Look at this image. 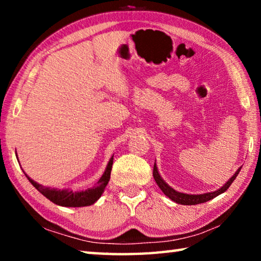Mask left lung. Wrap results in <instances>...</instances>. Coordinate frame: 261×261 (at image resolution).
Returning a JSON list of instances; mask_svg holds the SVG:
<instances>
[{"label": "left lung", "mask_w": 261, "mask_h": 261, "mask_svg": "<svg viewBox=\"0 0 261 261\" xmlns=\"http://www.w3.org/2000/svg\"><path fill=\"white\" fill-rule=\"evenodd\" d=\"M241 168L242 167L238 168L237 171L233 174L232 177L229 178L228 182L224 184L223 187H221L219 190H216V191L207 192L204 194H187V193L176 191V190H174L173 188H170L169 185H168L165 180L162 179L160 174H159L155 163H154V168H153V177H154V179H155V182L159 185V188L161 189V191L165 193L167 197H169L173 201L177 202V204H180V205H197V204H202V202L208 201L211 199H213V198H215L216 196H219V194L226 192L228 188L230 187L231 183L237 177V175L240 174Z\"/></svg>", "instance_id": "obj_1"}]
</instances>
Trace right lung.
<instances>
[{"label":"right lung","mask_w":261,"mask_h":261,"mask_svg":"<svg viewBox=\"0 0 261 261\" xmlns=\"http://www.w3.org/2000/svg\"><path fill=\"white\" fill-rule=\"evenodd\" d=\"M114 161V155L110 158V160L106 168L103 175L101 176L100 179L98 180L93 188L87 189L85 191H72L69 189H54V188H48L43 187V185L39 184L37 182L29 177L26 175V177L31 182V184L38 190L39 192L42 193L47 199H49L51 202H54L56 205L64 206V207H84V206H90L93 205L94 202L99 199L101 194L103 193L105 188L107 187V184L110 179V171H112Z\"/></svg>","instance_id":"right-lung-1"}]
</instances>
